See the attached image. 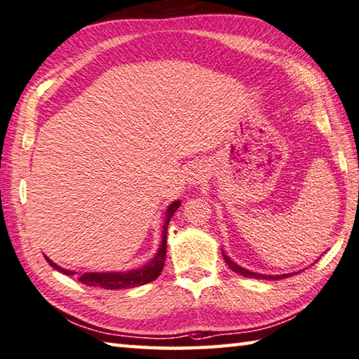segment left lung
<instances>
[{"label":"left lung","mask_w":359,"mask_h":359,"mask_svg":"<svg viewBox=\"0 0 359 359\" xmlns=\"http://www.w3.org/2000/svg\"><path fill=\"white\" fill-rule=\"evenodd\" d=\"M222 255H224V260L227 262V265L230 266V269L231 271H235L236 274H241V276H244V278H254V279H268V280H278V279H284V278H288V276H293L292 273L290 274H278V276H268V274H259V273H252V271H249V269H244L243 266H240V265H236L235 262H231L230 260V257H227L224 254V250H222Z\"/></svg>","instance_id":"1"}]
</instances>
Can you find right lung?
<instances>
[{
	"instance_id": "1",
	"label": "right lung",
	"mask_w": 359,
	"mask_h": 359,
	"mask_svg": "<svg viewBox=\"0 0 359 359\" xmlns=\"http://www.w3.org/2000/svg\"><path fill=\"white\" fill-rule=\"evenodd\" d=\"M181 202L176 200V202L170 203L168 210L165 212V219H163L162 225V243L159 249H157V254L151 259L147 265H143L137 269H132V271H124V273H83L77 276V279L88 287H100L105 288V290H121V288H134L148 284V282L154 280L159 278L162 273L163 263H165V254H167V227L175 211L180 208ZM48 265L52 266L56 271H60L66 276H75V271H69L66 268H61L53 263L52 260L46 257Z\"/></svg>"
}]
</instances>
